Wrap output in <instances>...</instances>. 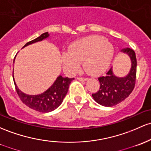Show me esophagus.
Masks as SVG:
<instances>
[{
  "label": "esophagus",
  "mask_w": 151,
  "mask_h": 151,
  "mask_svg": "<svg viewBox=\"0 0 151 151\" xmlns=\"http://www.w3.org/2000/svg\"><path fill=\"white\" fill-rule=\"evenodd\" d=\"M77 79H78V80H80V81H86L87 79V77H77Z\"/></svg>",
  "instance_id": "34e87169"
}]
</instances>
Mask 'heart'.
Masks as SVG:
<instances>
[{
    "instance_id": "heart-1",
    "label": "heart",
    "mask_w": 151,
    "mask_h": 151,
    "mask_svg": "<svg viewBox=\"0 0 151 151\" xmlns=\"http://www.w3.org/2000/svg\"><path fill=\"white\" fill-rule=\"evenodd\" d=\"M114 55V47L110 41L100 36L83 38L69 46L68 52L62 54L64 68L68 73H74L80 62L90 74L104 72L110 66Z\"/></svg>"
}]
</instances>
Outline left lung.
<instances>
[{
	"mask_svg": "<svg viewBox=\"0 0 151 151\" xmlns=\"http://www.w3.org/2000/svg\"><path fill=\"white\" fill-rule=\"evenodd\" d=\"M130 57L132 67L130 72L125 77H115L112 72V68L106 73L105 76L98 77L100 87L99 90L92 94L94 100L101 105L112 107L127 98L133 90L136 81L137 59L135 53L132 49L122 50Z\"/></svg>",
	"mask_w": 151,
	"mask_h": 151,
	"instance_id": "1",
	"label": "left lung"
}]
</instances>
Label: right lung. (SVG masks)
<instances>
[{"instance_id":"right-lung-1","label":"right lung","mask_w":151,"mask_h":151,"mask_svg":"<svg viewBox=\"0 0 151 151\" xmlns=\"http://www.w3.org/2000/svg\"><path fill=\"white\" fill-rule=\"evenodd\" d=\"M49 36V33L46 32L42 34L34 40L29 41L24 46L29 45L33 43L42 41ZM14 78V76H13ZM74 78H68L59 76L56 79L54 83L44 93L39 95H29L23 93L18 88L17 85L14 82L16 92L22 102L26 106L40 112H49L57 109L62 104L63 99L67 94L69 89V84Z\"/></svg>"}]
</instances>
